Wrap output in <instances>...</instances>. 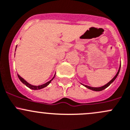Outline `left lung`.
<instances>
[{
  "mask_svg": "<svg viewBox=\"0 0 130 130\" xmlns=\"http://www.w3.org/2000/svg\"><path fill=\"white\" fill-rule=\"evenodd\" d=\"M120 68H121V65H120V69H119V70H118V72L117 73H116V75H115V77H114V78H112V79L110 81V82H109L107 84L104 85V86H102V87H90V86H86V85H84V86L85 87H87V88L89 89H90V90H94V91H101V90H103L105 89H106V88H107V87H108V86H110V84H111L112 83V82H113V81L115 80V79H116V77H117V76L118 75L119 72H120Z\"/></svg>",
  "mask_w": 130,
  "mask_h": 130,
  "instance_id": "8db88e82",
  "label": "left lung"
}]
</instances>
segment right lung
Segmentation results:
<instances>
[{
    "instance_id": "1",
    "label": "right lung",
    "mask_w": 130,
    "mask_h": 130,
    "mask_svg": "<svg viewBox=\"0 0 130 130\" xmlns=\"http://www.w3.org/2000/svg\"><path fill=\"white\" fill-rule=\"evenodd\" d=\"M16 48H17V46H16ZM15 49H16V48H15ZM18 77H19V80H20L21 81V82H23V83L24 84L26 85V86H27V87H29V88L31 89H32V90H39V89H43V88H44V87H46L47 86H48V85H49V84L50 83L51 81H52V80H53V78H54V77H54L53 78H52V80H51L48 81V82H46V83L44 84L41 85V86H32V85H31V84H29L28 82H26V81L25 80L24 78H22V77H21L20 75H18Z\"/></svg>"
}]
</instances>
